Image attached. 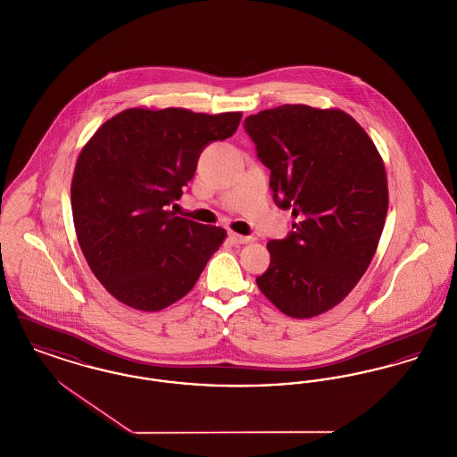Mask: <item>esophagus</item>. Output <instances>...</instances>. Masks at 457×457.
<instances>
[{"label":"esophagus","mask_w":457,"mask_h":457,"mask_svg":"<svg viewBox=\"0 0 457 457\" xmlns=\"http://www.w3.org/2000/svg\"><path fill=\"white\" fill-rule=\"evenodd\" d=\"M229 239H231L235 245H246V243H252V241H253L252 237H241L238 233H229Z\"/></svg>","instance_id":"34e87169"}]
</instances>
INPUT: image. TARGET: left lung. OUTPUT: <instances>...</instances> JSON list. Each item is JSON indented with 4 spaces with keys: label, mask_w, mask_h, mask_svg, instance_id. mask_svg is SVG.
<instances>
[{
    "label": "left lung",
    "mask_w": 457,
    "mask_h": 457,
    "mask_svg": "<svg viewBox=\"0 0 457 457\" xmlns=\"http://www.w3.org/2000/svg\"><path fill=\"white\" fill-rule=\"evenodd\" d=\"M293 231L267 243L262 293L295 319L336 306L361 279L387 216V176L375 144L339 109L284 104L245 120Z\"/></svg>",
    "instance_id": "8db88e82"
}]
</instances>
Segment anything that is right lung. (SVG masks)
<instances>
[{"label": "right lung", "mask_w": 457, "mask_h": 457, "mask_svg": "<svg viewBox=\"0 0 457 457\" xmlns=\"http://www.w3.org/2000/svg\"><path fill=\"white\" fill-rule=\"evenodd\" d=\"M241 112L133 108L112 116L79 155L71 181L77 238L90 270L144 312L183 298L226 231L174 216L202 151L229 138Z\"/></svg>", "instance_id": "obj_1"}]
</instances>
